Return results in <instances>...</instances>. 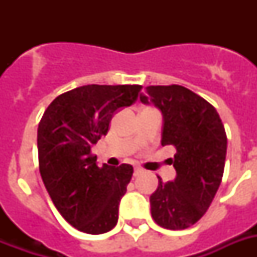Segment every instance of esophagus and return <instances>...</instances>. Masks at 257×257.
<instances>
[{
    "label": "esophagus",
    "instance_id": "esophagus-1",
    "mask_svg": "<svg viewBox=\"0 0 257 257\" xmlns=\"http://www.w3.org/2000/svg\"><path fill=\"white\" fill-rule=\"evenodd\" d=\"M141 173H143V169L137 168V167L135 168V171H133V175H135V176H140Z\"/></svg>",
    "mask_w": 257,
    "mask_h": 257
}]
</instances>
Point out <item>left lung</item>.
<instances>
[{
	"label": "left lung",
	"mask_w": 257,
	"mask_h": 257,
	"mask_svg": "<svg viewBox=\"0 0 257 257\" xmlns=\"http://www.w3.org/2000/svg\"><path fill=\"white\" fill-rule=\"evenodd\" d=\"M141 102L163 113L161 145L176 148V179L151 196V213L160 227L179 231L197 223L223 179L227 135L219 113L203 97L181 85L147 86Z\"/></svg>",
	"instance_id": "8db88e82"
}]
</instances>
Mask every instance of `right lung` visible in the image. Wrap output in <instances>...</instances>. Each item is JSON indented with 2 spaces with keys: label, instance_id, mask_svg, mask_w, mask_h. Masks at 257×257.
I'll return each instance as SVG.
<instances>
[{
  "label": "right lung",
  "instance_id": "add662e5",
  "mask_svg": "<svg viewBox=\"0 0 257 257\" xmlns=\"http://www.w3.org/2000/svg\"><path fill=\"white\" fill-rule=\"evenodd\" d=\"M141 85H85L56 97L37 131L38 164L54 207L76 229L110 231L133 167H97L92 147L108 133L120 108L137 100Z\"/></svg>",
  "mask_w": 257,
  "mask_h": 257
}]
</instances>
